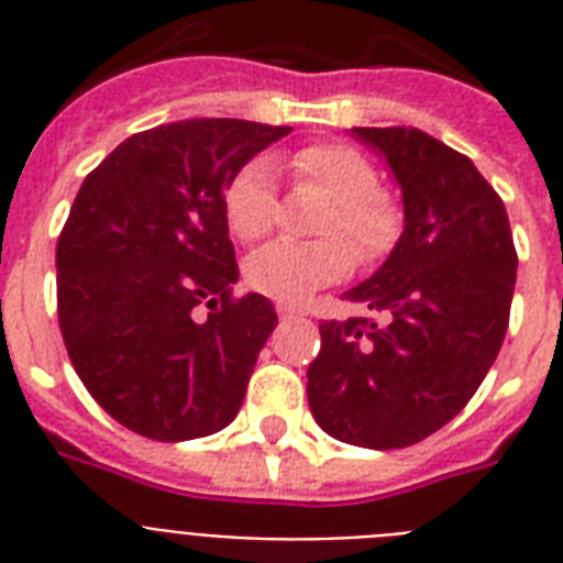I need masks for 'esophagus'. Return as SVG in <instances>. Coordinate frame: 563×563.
<instances>
[{"instance_id":"obj_1","label":"esophagus","mask_w":563,"mask_h":563,"mask_svg":"<svg viewBox=\"0 0 563 563\" xmlns=\"http://www.w3.org/2000/svg\"><path fill=\"white\" fill-rule=\"evenodd\" d=\"M277 316L283 318V321H286V318H295V316H300L298 309L295 307H286V303H277Z\"/></svg>"}]
</instances>
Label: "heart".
Listing matches in <instances>:
<instances>
[{"label":"heart","mask_w":563,"mask_h":563,"mask_svg":"<svg viewBox=\"0 0 563 563\" xmlns=\"http://www.w3.org/2000/svg\"><path fill=\"white\" fill-rule=\"evenodd\" d=\"M289 175L300 189L324 195L330 207L318 221L321 242H272L245 263V280L280 303H303L318 289L344 280L360 263H376L394 247L402 212L379 189L374 163L342 143H316L291 154ZM277 219V180L265 161H251L224 189V221L242 242H256Z\"/></svg>","instance_id":"obj_1"}]
</instances>
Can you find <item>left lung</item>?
I'll return each instance as SVG.
<instances>
[{"mask_svg": "<svg viewBox=\"0 0 563 563\" xmlns=\"http://www.w3.org/2000/svg\"><path fill=\"white\" fill-rule=\"evenodd\" d=\"M391 166L402 233L344 298L385 318L324 321L307 371L312 418L368 450L418 444L467 406L497 360L515 298L506 203L471 157L418 128H353Z\"/></svg>", "mask_w": 563, "mask_h": 563, "instance_id": "1", "label": "left lung"}]
</instances>
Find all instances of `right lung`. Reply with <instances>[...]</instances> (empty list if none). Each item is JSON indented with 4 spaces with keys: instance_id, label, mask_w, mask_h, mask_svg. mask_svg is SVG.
<instances>
[{
    "instance_id": "add662e5",
    "label": "right lung",
    "mask_w": 563,
    "mask_h": 563,
    "mask_svg": "<svg viewBox=\"0 0 563 563\" xmlns=\"http://www.w3.org/2000/svg\"><path fill=\"white\" fill-rule=\"evenodd\" d=\"M184 119L128 136L84 178L57 239V321L92 400L136 435L189 441L236 418L277 312L233 298L224 189L289 134ZM211 309L203 322L194 309Z\"/></svg>"
}]
</instances>
